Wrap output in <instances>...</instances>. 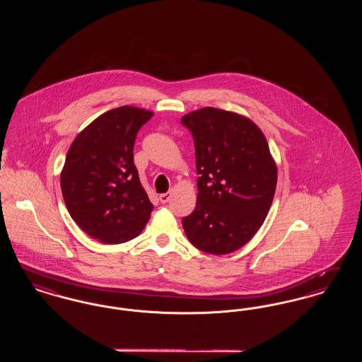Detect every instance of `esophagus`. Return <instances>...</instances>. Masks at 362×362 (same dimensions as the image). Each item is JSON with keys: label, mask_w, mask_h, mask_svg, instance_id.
<instances>
[{"label": "esophagus", "mask_w": 362, "mask_h": 362, "mask_svg": "<svg viewBox=\"0 0 362 362\" xmlns=\"http://www.w3.org/2000/svg\"><path fill=\"white\" fill-rule=\"evenodd\" d=\"M158 199H160V202H161V204H167V202L171 199V192H164V194H160Z\"/></svg>", "instance_id": "esophagus-1"}]
</instances>
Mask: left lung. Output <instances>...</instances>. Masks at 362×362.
<instances>
[{"label": "left lung", "instance_id": "8db88e82", "mask_svg": "<svg viewBox=\"0 0 362 362\" xmlns=\"http://www.w3.org/2000/svg\"><path fill=\"white\" fill-rule=\"evenodd\" d=\"M197 163V206L182 218L198 250L230 254L263 224L276 187V165L258 126L236 112L205 107L182 118Z\"/></svg>", "mask_w": 362, "mask_h": 362}]
</instances>
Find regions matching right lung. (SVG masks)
I'll return each instance as SVG.
<instances>
[{"mask_svg": "<svg viewBox=\"0 0 362 362\" xmlns=\"http://www.w3.org/2000/svg\"><path fill=\"white\" fill-rule=\"evenodd\" d=\"M152 111L122 105L98 117L74 138L61 173L70 217L105 244L137 238L153 205L139 182L133 148Z\"/></svg>", "mask_w": 362, "mask_h": 362, "instance_id": "right-lung-1", "label": "right lung"}]
</instances>
